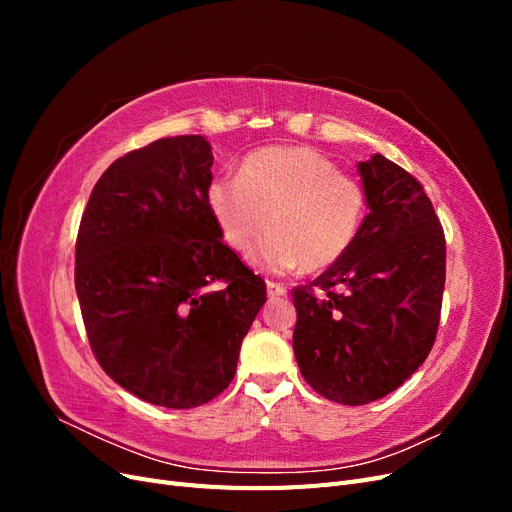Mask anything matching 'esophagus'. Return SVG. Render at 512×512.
Returning a JSON list of instances; mask_svg holds the SVG:
<instances>
[{
	"mask_svg": "<svg viewBox=\"0 0 512 512\" xmlns=\"http://www.w3.org/2000/svg\"><path fill=\"white\" fill-rule=\"evenodd\" d=\"M267 297L269 299H280L286 297V286L277 282H267Z\"/></svg>",
	"mask_w": 512,
	"mask_h": 512,
	"instance_id": "34e87169",
	"label": "esophagus"
}]
</instances>
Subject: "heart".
I'll return each instance as SVG.
<instances>
[{
	"mask_svg": "<svg viewBox=\"0 0 512 512\" xmlns=\"http://www.w3.org/2000/svg\"><path fill=\"white\" fill-rule=\"evenodd\" d=\"M207 207L232 252L258 245L254 265L269 273L324 271L342 260L365 215L361 183L309 147H267L247 156L239 179L207 188Z\"/></svg>",
	"mask_w": 512,
	"mask_h": 512,
	"instance_id": "1",
	"label": "heart"
}]
</instances>
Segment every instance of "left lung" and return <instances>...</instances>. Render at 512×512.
Segmentation results:
<instances>
[{
    "label": "left lung",
    "instance_id": "obj_1",
    "mask_svg": "<svg viewBox=\"0 0 512 512\" xmlns=\"http://www.w3.org/2000/svg\"><path fill=\"white\" fill-rule=\"evenodd\" d=\"M369 213L348 254L294 288L292 348L316 393L344 406L382 399L421 367L436 339L446 243L423 185L374 153L356 164Z\"/></svg>",
    "mask_w": 512,
    "mask_h": 512
}]
</instances>
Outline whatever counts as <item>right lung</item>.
<instances>
[{"instance_id": "right-lung-1", "label": "right lung", "mask_w": 512, "mask_h": 512, "mask_svg": "<svg viewBox=\"0 0 512 512\" xmlns=\"http://www.w3.org/2000/svg\"><path fill=\"white\" fill-rule=\"evenodd\" d=\"M205 136L160 138L104 170L76 237L74 284L91 350L132 395L196 408L235 378L267 301L207 207Z\"/></svg>"}]
</instances>
